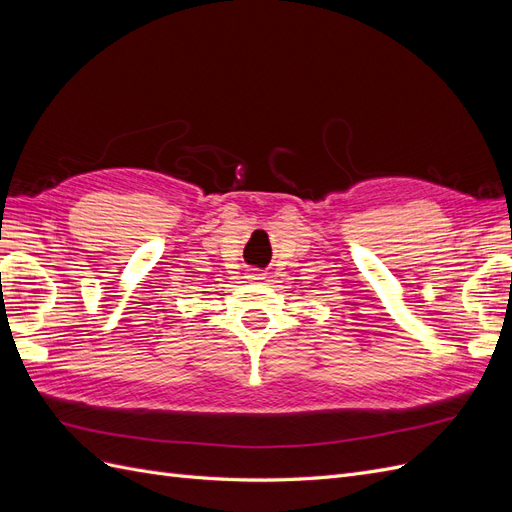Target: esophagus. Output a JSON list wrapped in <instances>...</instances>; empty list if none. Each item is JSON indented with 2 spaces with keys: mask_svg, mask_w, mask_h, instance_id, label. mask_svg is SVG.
<instances>
[{
  "mask_svg": "<svg viewBox=\"0 0 512 512\" xmlns=\"http://www.w3.org/2000/svg\"><path fill=\"white\" fill-rule=\"evenodd\" d=\"M265 275H267V273H262V271H258V269H252L250 273H247V277H250L252 282H260V280H265Z\"/></svg>",
  "mask_w": 512,
  "mask_h": 512,
  "instance_id": "1",
  "label": "esophagus"
}]
</instances>
